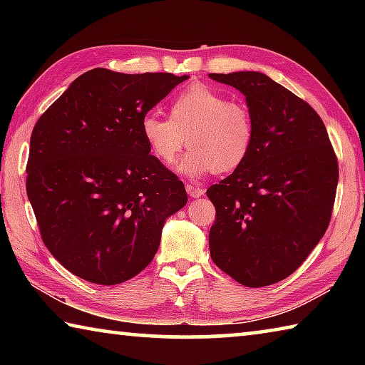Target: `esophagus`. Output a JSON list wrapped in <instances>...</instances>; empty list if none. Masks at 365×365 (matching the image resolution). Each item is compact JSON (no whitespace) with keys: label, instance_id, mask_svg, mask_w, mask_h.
<instances>
[{"label":"esophagus","instance_id":"34e87169","mask_svg":"<svg viewBox=\"0 0 365 365\" xmlns=\"http://www.w3.org/2000/svg\"><path fill=\"white\" fill-rule=\"evenodd\" d=\"M185 188H187V193L191 197H200V196L205 195V188L195 187V185H187V187H185Z\"/></svg>","mask_w":365,"mask_h":365}]
</instances>
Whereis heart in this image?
Wrapping results in <instances>:
<instances>
[{
	"label": "heart",
	"mask_w": 365,
	"mask_h": 365,
	"mask_svg": "<svg viewBox=\"0 0 365 365\" xmlns=\"http://www.w3.org/2000/svg\"><path fill=\"white\" fill-rule=\"evenodd\" d=\"M141 137L159 163L170 165L185 146L191 150L177 164L183 175L228 174L248 159L255 122L250 108L211 86L196 83L172 98L169 119L146 113Z\"/></svg>",
	"instance_id": "heart-1"
}]
</instances>
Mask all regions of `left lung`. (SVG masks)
Instances as JSON below:
<instances>
[{
  "label": "left lung",
  "mask_w": 365,
  "mask_h": 365,
  "mask_svg": "<svg viewBox=\"0 0 365 365\" xmlns=\"http://www.w3.org/2000/svg\"><path fill=\"white\" fill-rule=\"evenodd\" d=\"M242 91L255 122L248 159L206 195L214 264L245 287L277 283L299 267L330 224L338 160L322 119L261 72L209 73Z\"/></svg>",
  "instance_id": "obj_1"
}]
</instances>
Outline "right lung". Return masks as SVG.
<instances>
[{
  "mask_svg": "<svg viewBox=\"0 0 365 365\" xmlns=\"http://www.w3.org/2000/svg\"><path fill=\"white\" fill-rule=\"evenodd\" d=\"M188 76L85 72L36 120L27 196L49 252L86 282L119 285L153 261L183 183L150 154L141 119Z\"/></svg>",
  "mask_w": 365,
  "mask_h": 365,
  "instance_id": "1",
  "label": "right lung"
}]
</instances>
